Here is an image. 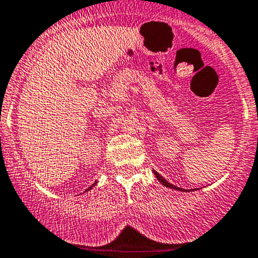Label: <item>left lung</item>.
I'll return each mask as SVG.
<instances>
[{
    "label": "left lung",
    "mask_w": 258,
    "mask_h": 258,
    "mask_svg": "<svg viewBox=\"0 0 258 258\" xmlns=\"http://www.w3.org/2000/svg\"><path fill=\"white\" fill-rule=\"evenodd\" d=\"M153 173H154V175H156L157 177V179H158V181L159 183H162L163 184L164 186H167V188H170V189H175V190H180V191H188V190H185V189H181V188H178V186H175V185H173V184H170V183H168L167 180H165V179L162 177V175H159L158 173L156 172V170H153Z\"/></svg>",
    "instance_id": "left-lung-1"
}]
</instances>
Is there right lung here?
Wrapping results in <instances>:
<instances>
[{
	"label": "right lung",
	"mask_w": 258,
	"mask_h": 258,
	"mask_svg": "<svg viewBox=\"0 0 258 258\" xmlns=\"http://www.w3.org/2000/svg\"><path fill=\"white\" fill-rule=\"evenodd\" d=\"M96 183H97V181H95V183L93 184V185H91V186H89V188H88V189H86V190H85V191H89V190H91V188H93V186H94V185H95V184H96Z\"/></svg>",
	"instance_id": "right-lung-1"
}]
</instances>
